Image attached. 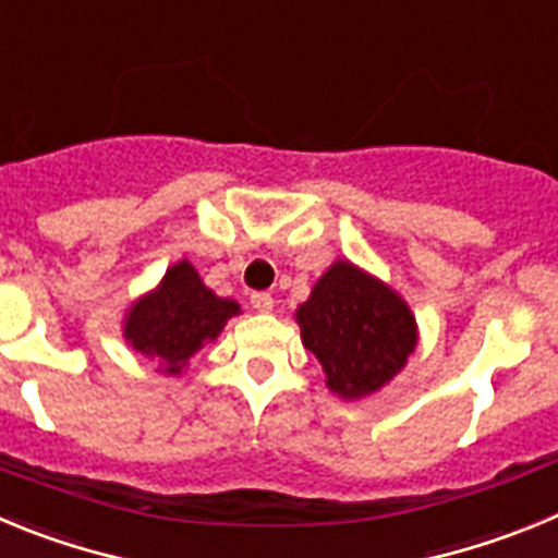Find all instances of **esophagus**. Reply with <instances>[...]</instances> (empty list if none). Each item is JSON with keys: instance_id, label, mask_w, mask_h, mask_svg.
<instances>
[{"instance_id": "esophagus-1", "label": "esophagus", "mask_w": 558, "mask_h": 558, "mask_svg": "<svg viewBox=\"0 0 558 558\" xmlns=\"http://www.w3.org/2000/svg\"><path fill=\"white\" fill-rule=\"evenodd\" d=\"M250 305H253L258 314H269V311H272V305H275V300H272V294H269V291H253V294H250Z\"/></svg>"}]
</instances>
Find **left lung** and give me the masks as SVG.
<instances>
[{
  "instance_id": "1",
  "label": "left lung",
  "mask_w": 558,
  "mask_h": 558,
  "mask_svg": "<svg viewBox=\"0 0 558 558\" xmlns=\"http://www.w3.org/2000/svg\"><path fill=\"white\" fill-rule=\"evenodd\" d=\"M294 316L305 350L323 364L325 384L344 400L389 384L416 348L405 300L350 260H336Z\"/></svg>"
}]
</instances>
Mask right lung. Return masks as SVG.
<instances>
[{"label":"right lung","mask_w":558,"mask_h":558,"mask_svg":"<svg viewBox=\"0 0 558 558\" xmlns=\"http://www.w3.org/2000/svg\"><path fill=\"white\" fill-rule=\"evenodd\" d=\"M235 314V300L217 298L189 260H178L158 289L130 305L124 339L135 353L158 359L163 375H180L189 359L217 339Z\"/></svg>","instance_id":"add662e5"}]
</instances>
